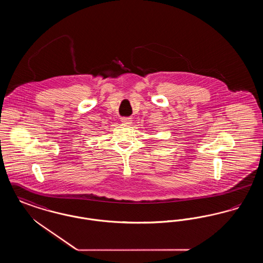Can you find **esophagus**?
Returning a JSON list of instances; mask_svg holds the SVG:
<instances>
[{"mask_svg":"<svg viewBox=\"0 0 263 263\" xmlns=\"http://www.w3.org/2000/svg\"><path fill=\"white\" fill-rule=\"evenodd\" d=\"M132 118H130V117H123V118H121V122L122 123H124V124H127V125H130L131 123H132Z\"/></svg>","mask_w":263,"mask_h":263,"instance_id":"obj_1","label":"esophagus"}]
</instances>
